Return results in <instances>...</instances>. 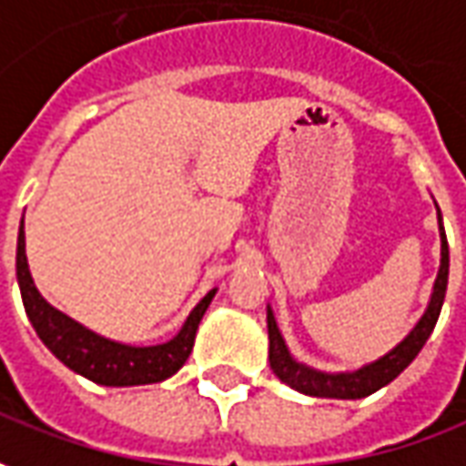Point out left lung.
Masks as SVG:
<instances>
[{"mask_svg": "<svg viewBox=\"0 0 466 466\" xmlns=\"http://www.w3.org/2000/svg\"><path fill=\"white\" fill-rule=\"evenodd\" d=\"M439 230H441V266H439V276H436L434 294H431L429 309L423 312L419 325L410 329V335L400 345H396L380 360L370 362V365H365V368L355 370V373H319V370H312V368L301 365V362H297L289 355L284 337H281L279 327H276L274 312L268 309L266 322H268V362H271V370L287 386L299 390L304 396H314V399H365V396H370L375 390L388 386L390 380H396L413 362V358L421 352L429 335L434 332L441 304H444L449 281V246L444 228H441V215H439Z\"/></svg>", "mask_w": 466, "mask_h": 466, "instance_id": "left-lung-1", "label": "left lung"}]
</instances>
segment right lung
Returning <instances> with one entry per match:
<instances>
[{
  "label": "right lung",
  "mask_w": 466,
  "mask_h": 466,
  "mask_svg": "<svg viewBox=\"0 0 466 466\" xmlns=\"http://www.w3.org/2000/svg\"><path fill=\"white\" fill-rule=\"evenodd\" d=\"M17 281L25 312L47 350L70 370H76L83 378L101 383V386H144V383L167 380L169 375L177 373L185 360L190 358L198 325H200L208 304L215 297V289L208 291L200 304L190 312L187 322L169 342L154 345V348H131V345L111 342V339L86 329L63 312H57L56 307H50L40 297L30 276V266H27L25 228L22 226H19L17 238Z\"/></svg>",
  "instance_id": "right-lung-1"
}]
</instances>
